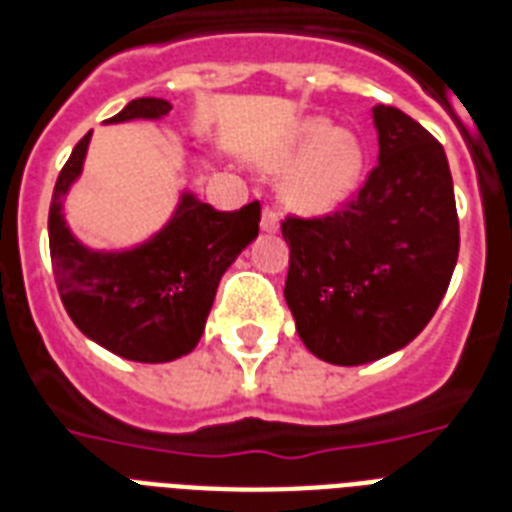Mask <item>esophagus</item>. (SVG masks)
I'll use <instances>...</instances> for the list:
<instances>
[{
	"label": "esophagus",
	"instance_id": "esophagus-1",
	"mask_svg": "<svg viewBox=\"0 0 512 512\" xmlns=\"http://www.w3.org/2000/svg\"><path fill=\"white\" fill-rule=\"evenodd\" d=\"M260 228L268 233H276L279 231V212L273 207H265L263 209V217H260Z\"/></svg>",
	"mask_w": 512,
	"mask_h": 512
}]
</instances>
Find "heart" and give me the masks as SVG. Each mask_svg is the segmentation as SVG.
<instances>
[{"label": "heart", "instance_id": "1", "mask_svg": "<svg viewBox=\"0 0 512 512\" xmlns=\"http://www.w3.org/2000/svg\"><path fill=\"white\" fill-rule=\"evenodd\" d=\"M271 172H287L284 199L300 212L337 207L361 175V146L350 132L332 130L327 119H305L265 156Z\"/></svg>", "mask_w": 512, "mask_h": 512}]
</instances>
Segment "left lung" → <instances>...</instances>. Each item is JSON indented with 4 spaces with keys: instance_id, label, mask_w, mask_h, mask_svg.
I'll use <instances>...</instances> for the list:
<instances>
[{
    "instance_id": "8db88e82",
    "label": "left lung",
    "mask_w": 512,
    "mask_h": 512,
    "mask_svg": "<svg viewBox=\"0 0 512 512\" xmlns=\"http://www.w3.org/2000/svg\"><path fill=\"white\" fill-rule=\"evenodd\" d=\"M380 159L356 196L287 215L284 297L313 356L358 366L404 348L433 319L460 252L444 146L412 116L374 106Z\"/></svg>"
}]
</instances>
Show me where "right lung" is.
<instances>
[{
    "label": "right lung",
    "mask_w": 512,
    "mask_h": 512,
    "mask_svg": "<svg viewBox=\"0 0 512 512\" xmlns=\"http://www.w3.org/2000/svg\"><path fill=\"white\" fill-rule=\"evenodd\" d=\"M170 111L167 100L138 98L108 122L162 119ZM87 146L90 132L63 164L50 201V257L63 308L82 335L116 356L175 361L196 348L223 273L260 231V201L220 212L183 193L154 239L127 252H92L63 220V196L82 172Z\"/></svg>",
    "instance_id": "add662e5"
}]
</instances>
